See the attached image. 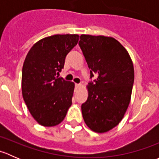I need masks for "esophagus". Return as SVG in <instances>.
<instances>
[{"label": "esophagus", "instance_id": "1", "mask_svg": "<svg viewBox=\"0 0 159 159\" xmlns=\"http://www.w3.org/2000/svg\"><path fill=\"white\" fill-rule=\"evenodd\" d=\"M81 86V85L80 84H75V87H76V88H80Z\"/></svg>", "mask_w": 159, "mask_h": 159}]
</instances>
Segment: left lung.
Masks as SVG:
<instances>
[{
    "instance_id": "8db88e82",
    "label": "left lung",
    "mask_w": 159,
    "mask_h": 159,
    "mask_svg": "<svg viewBox=\"0 0 159 159\" xmlns=\"http://www.w3.org/2000/svg\"><path fill=\"white\" fill-rule=\"evenodd\" d=\"M79 46L94 84L87 85L88 99L81 105L84 121L91 131L105 133L118 125L131 101L133 62L128 51L111 37L81 34Z\"/></svg>"
}]
</instances>
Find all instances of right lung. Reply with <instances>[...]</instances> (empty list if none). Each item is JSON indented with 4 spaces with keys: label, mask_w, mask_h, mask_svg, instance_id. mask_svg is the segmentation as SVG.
Listing matches in <instances>:
<instances>
[{
    "label": "right lung",
    "mask_w": 159,
    "mask_h": 159,
    "mask_svg": "<svg viewBox=\"0 0 159 159\" xmlns=\"http://www.w3.org/2000/svg\"><path fill=\"white\" fill-rule=\"evenodd\" d=\"M78 34H55L42 38L29 50L22 68V95L39 125L60 124L71 105L75 83L56 75L68 53L78 44Z\"/></svg>",
    "instance_id": "add662e5"
}]
</instances>
